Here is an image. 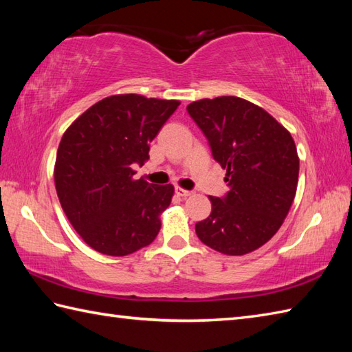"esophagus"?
Returning a JSON list of instances; mask_svg holds the SVG:
<instances>
[{
	"instance_id": "obj_1",
	"label": "esophagus",
	"mask_w": 352,
	"mask_h": 352,
	"mask_svg": "<svg viewBox=\"0 0 352 352\" xmlns=\"http://www.w3.org/2000/svg\"><path fill=\"white\" fill-rule=\"evenodd\" d=\"M175 193L178 197H182V198H188V197H190L192 195V192L190 190H186V189H183V188H175Z\"/></svg>"
}]
</instances>
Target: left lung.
I'll use <instances>...</instances> for the list:
<instances>
[{"instance_id":"left-lung-1","label":"left lung","mask_w":352,"mask_h":352,"mask_svg":"<svg viewBox=\"0 0 352 352\" xmlns=\"http://www.w3.org/2000/svg\"><path fill=\"white\" fill-rule=\"evenodd\" d=\"M213 159L227 170L226 197H208L212 213L195 226L199 241L243 256L271 239L294 203L300 159L290 133L266 110L237 96L190 102Z\"/></svg>"}]
</instances>
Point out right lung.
<instances>
[{"label": "right lung", "mask_w": 352, "mask_h": 352, "mask_svg": "<svg viewBox=\"0 0 352 352\" xmlns=\"http://www.w3.org/2000/svg\"><path fill=\"white\" fill-rule=\"evenodd\" d=\"M180 101L136 94L107 96L65 131L54 183L66 218L101 254L129 256L159 234L160 213L174 186L134 180V166L149 159V144Z\"/></svg>", "instance_id": "right-lung-1"}]
</instances>
